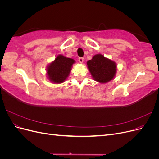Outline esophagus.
Wrapping results in <instances>:
<instances>
[{"label":"esophagus","instance_id":"obj_1","mask_svg":"<svg viewBox=\"0 0 159 159\" xmlns=\"http://www.w3.org/2000/svg\"><path fill=\"white\" fill-rule=\"evenodd\" d=\"M78 60H79V61H80V63H81V64H82L83 62H84V58L83 57H79V59H78Z\"/></svg>","mask_w":159,"mask_h":159}]
</instances>
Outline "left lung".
Listing matches in <instances>:
<instances>
[{
  "mask_svg": "<svg viewBox=\"0 0 159 159\" xmlns=\"http://www.w3.org/2000/svg\"><path fill=\"white\" fill-rule=\"evenodd\" d=\"M87 65L93 80L99 83L105 84L111 81L117 72L116 63L100 54L88 60Z\"/></svg>",
  "mask_w": 159,
  "mask_h": 159,
  "instance_id": "1",
  "label": "left lung"
}]
</instances>
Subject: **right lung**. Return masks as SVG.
<instances>
[{
	"label": "right lung",
	"mask_w": 159,
	"mask_h": 159,
	"mask_svg": "<svg viewBox=\"0 0 159 159\" xmlns=\"http://www.w3.org/2000/svg\"><path fill=\"white\" fill-rule=\"evenodd\" d=\"M75 61L59 54L55 60L47 66L46 74L48 78L54 84L63 83L68 78L71 70V67Z\"/></svg>",
	"instance_id": "add662e5"
}]
</instances>
